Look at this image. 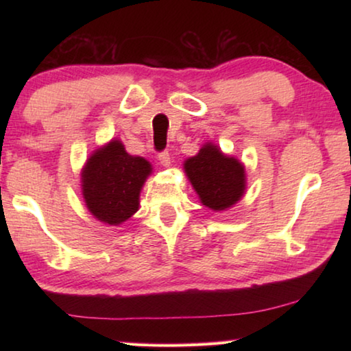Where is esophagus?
<instances>
[{
	"mask_svg": "<svg viewBox=\"0 0 351 351\" xmlns=\"http://www.w3.org/2000/svg\"><path fill=\"white\" fill-rule=\"evenodd\" d=\"M158 159H159V162H161L164 167H170V162H171V159H170V154H169V152H161L158 154Z\"/></svg>",
	"mask_w": 351,
	"mask_h": 351,
	"instance_id": "34e87169",
	"label": "esophagus"
}]
</instances>
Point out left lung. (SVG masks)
<instances>
[{"label": "left lung", "mask_w": 351, "mask_h": 351, "mask_svg": "<svg viewBox=\"0 0 351 351\" xmlns=\"http://www.w3.org/2000/svg\"><path fill=\"white\" fill-rule=\"evenodd\" d=\"M184 171L201 203L212 210L229 209L245 193V165L239 159L226 156L212 142L201 147L197 156L184 161Z\"/></svg>", "instance_id": "8db88e82"}]
</instances>
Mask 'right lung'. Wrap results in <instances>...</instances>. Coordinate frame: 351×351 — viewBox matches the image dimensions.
I'll return each mask as SVG.
<instances>
[{
	"mask_svg": "<svg viewBox=\"0 0 351 351\" xmlns=\"http://www.w3.org/2000/svg\"><path fill=\"white\" fill-rule=\"evenodd\" d=\"M152 175V164L132 156L119 139L97 148L82 170V195L99 221L122 224L139 209L141 189Z\"/></svg>",
	"mask_w": 351,
	"mask_h": 351,
	"instance_id": "add662e5",
	"label": "right lung"
}]
</instances>
